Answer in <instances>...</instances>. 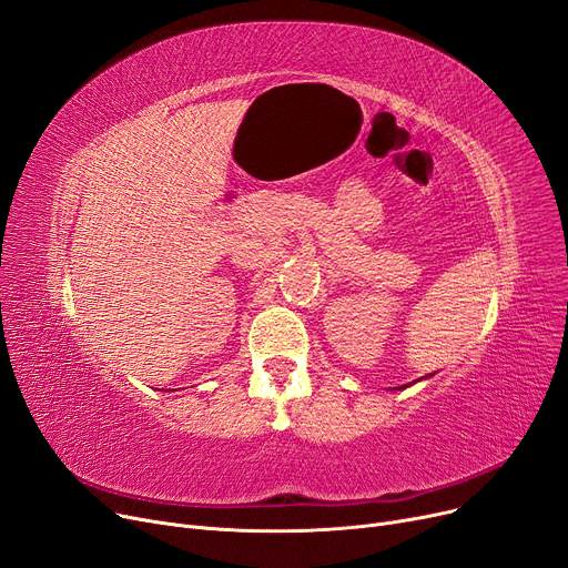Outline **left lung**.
<instances>
[{"instance_id":"1","label":"left lung","mask_w":568,"mask_h":568,"mask_svg":"<svg viewBox=\"0 0 568 568\" xmlns=\"http://www.w3.org/2000/svg\"><path fill=\"white\" fill-rule=\"evenodd\" d=\"M419 382H422V379H419ZM405 386H407V384H405ZM405 386H398V389H405Z\"/></svg>"}]
</instances>
